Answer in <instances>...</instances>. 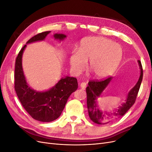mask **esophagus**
I'll return each mask as SVG.
<instances>
[{
	"instance_id": "esophagus-1",
	"label": "esophagus",
	"mask_w": 152,
	"mask_h": 152,
	"mask_svg": "<svg viewBox=\"0 0 152 152\" xmlns=\"http://www.w3.org/2000/svg\"><path fill=\"white\" fill-rule=\"evenodd\" d=\"M80 87H81L82 89H85V88H86V86H87V84L86 83V82H82V83L80 85Z\"/></svg>"
}]
</instances>
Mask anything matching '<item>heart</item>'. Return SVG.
<instances>
[{"label":"heart","mask_w":152,"mask_h":152,"mask_svg":"<svg viewBox=\"0 0 152 152\" xmlns=\"http://www.w3.org/2000/svg\"><path fill=\"white\" fill-rule=\"evenodd\" d=\"M123 55L121 45L103 37L82 39L77 51L72 53L70 64L72 72L79 75L84 70L86 61L88 69L96 79H104L115 71Z\"/></svg>","instance_id":"obj_1"}]
</instances>
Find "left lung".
Returning <instances> with one entry per match:
<instances>
[{"label":"left lung","mask_w":152,"mask_h":152,"mask_svg":"<svg viewBox=\"0 0 152 152\" xmlns=\"http://www.w3.org/2000/svg\"><path fill=\"white\" fill-rule=\"evenodd\" d=\"M140 69V75L136 84L129 91L125 103L122 104L113 112H103L99 108L98 98L102 96L103 92L112 80L113 77L102 81H90L86 87L87 107L91 120L98 124H107L111 122L113 119L123 116L135 103L142 79V68L140 61H137Z\"/></svg>","instance_id":"8db88e82"}]
</instances>
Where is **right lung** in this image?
<instances>
[{
	"mask_svg": "<svg viewBox=\"0 0 152 152\" xmlns=\"http://www.w3.org/2000/svg\"><path fill=\"white\" fill-rule=\"evenodd\" d=\"M50 31H44L31 38L26 44L44 40ZM55 40H64L66 35L63 34L53 35ZM26 47L25 45L16 59L15 71V89L18 98L26 111L37 121L52 122L61 114L68 98L78 88L75 77L66 76L59 80L49 90L37 91L27 83L22 66V57Z\"/></svg>",
	"mask_w": 152,
	"mask_h": 152,
	"instance_id": "1",
	"label": "right lung"
}]
</instances>
